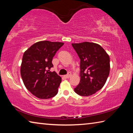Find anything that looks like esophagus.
<instances>
[{"instance_id": "obj_1", "label": "esophagus", "mask_w": 133, "mask_h": 133, "mask_svg": "<svg viewBox=\"0 0 133 133\" xmlns=\"http://www.w3.org/2000/svg\"><path fill=\"white\" fill-rule=\"evenodd\" d=\"M71 76V73H70V72H69V73L68 74H67V75H65V76H64V77L68 78H69V77H70Z\"/></svg>"}]
</instances>
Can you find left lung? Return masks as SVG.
<instances>
[{"instance_id":"left-lung-1","label":"left lung","mask_w":133,"mask_h":133,"mask_svg":"<svg viewBox=\"0 0 133 133\" xmlns=\"http://www.w3.org/2000/svg\"><path fill=\"white\" fill-rule=\"evenodd\" d=\"M80 59V81L75 91L89 96L104 86L110 73V57L99 44L90 42L71 44Z\"/></svg>"}]
</instances>
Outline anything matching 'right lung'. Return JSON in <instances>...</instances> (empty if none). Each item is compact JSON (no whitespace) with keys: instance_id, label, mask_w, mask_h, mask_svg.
<instances>
[{"instance_id":"add662e5","label":"right lung","mask_w":133,"mask_h":133,"mask_svg":"<svg viewBox=\"0 0 133 133\" xmlns=\"http://www.w3.org/2000/svg\"><path fill=\"white\" fill-rule=\"evenodd\" d=\"M64 44L62 42L41 41L33 44L24 53L21 76L26 89L37 98L48 99L58 93L62 78L50 71L53 57Z\"/></svg>"}]
</instances>
